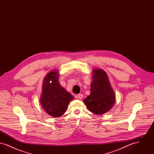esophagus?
Here are the masks:
<instances>
[{
	"label": "esophagus",
	"mask_w": 154,
	"mask_h": 154,
	"mask_svg": "<svg viewBox=\"0 0 154 154\" xmlns=\"http://www.w3.org/2000/svg\"><path fill=\"white\" fill-rule=\"evenodd\" d=\"M76 97L77 98V99H82V97H83V95H82V94H79V95H77L76 96Z\"/></svg>",
	"instance_id": "obj_1"
}]
</instances>
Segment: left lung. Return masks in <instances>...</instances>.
I'll list each match as a JSON object with an SVG mask.
<instances>
[{
  "label": "left lung",
  "instance_id": "left-lung-1",
  "mask_svg": "<svg viewBox=\"0 0 154 154\" xmlns=\"http://www.w3.org/2000/svg\"><path fill=\"white\" fill-rule=\"evenodd\" d=\"M116 96L106 73L101 69L93 70L91 94L84 100L87 107L96 115H102L113 107Z\"/></svg>",
  "mask_w": 154,
  "mask_h": 154
}]
</instances>
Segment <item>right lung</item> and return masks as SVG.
<instances>
[{"mask_svg": "<svg viewBox=\"0 0 154 154\" xmlns=\"http://www.w3.org/2000/svg\"><path fill=\"white\" fill-rule=\"evenodd\" d=\"M59 73L56 70L47 74L43 80L41 105L46 112L55 118L65 112L73 96L62 87L59 82Z\"/></svg>", "mask_w": 154, "mask_h": 154, "instance_id": "add662e5", "label": "right lung"}]
</instances>
